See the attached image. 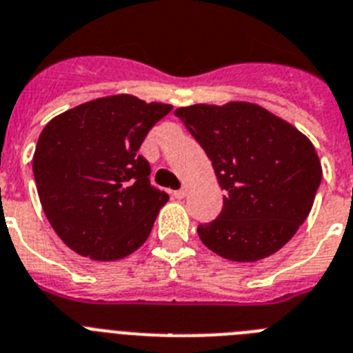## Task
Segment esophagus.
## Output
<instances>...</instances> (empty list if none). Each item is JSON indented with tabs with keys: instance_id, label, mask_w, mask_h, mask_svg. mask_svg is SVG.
<instances>
[{
	"instance_id": "esophagus-1",
	"label": "esophagus",
	"mask_w": 353,
	"mask_h": 353,
	"mask_svg": "<svg viewBox=\"0 0 353 353\" xmlns=\"http://www.w3.org/2000/svg\"><path fill=\"white\" fill-rule=\"evenodd\" d=\"M185 195H186V190L185 188L176 190V192H174V197H176V199H185Z\"/></svg>"
}]
</instances>
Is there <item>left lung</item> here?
I'll return each mask as SVG.
<instances>
[{"mask_svg":"<svg viewBox=\"0 0 353 353\" xmlns=\"http://www.w3.org/2000/svg\"><path fill=\"white\" fill-rule=\"evenodd\" d=\"M204 149L223 208L201 223L199 238L229 261L252 263L283 249L307 219L321 183V163L305 134L254 103L177 108Z\"/></svg>","mask_w":353,"mask_h":353,"instance_id":"obj_1","label":"left lung"}]
</instances>
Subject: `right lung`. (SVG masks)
I'll return each instance as SVG.
<instances>
[{"label": "right lung", "mask_w": 353, "mask_h": 353, "mask_svg": "<svg viewBox=\"0 0 353 353\" xmlns=\"http://www.w3.org/2000/svg\"><path fill=\"white\" fill-rule=\"evenodd\" d=\"M172 110L134 96L88 101L49 121L33 154L42 210L60 240L96 261L142 247L168 195L151 185L143 139Z\"/></svg>", "instance_id": "obj_1"}]
</instances>
